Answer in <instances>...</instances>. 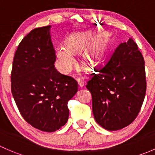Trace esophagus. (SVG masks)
<instances>
[{
	"instance_id": "34e87169",
	"label": "esophagus",
	"mask_w": 155,
	"mask_h": 155,
	"mask_svg": "<svg viewBox=\"0 0 155 155\" xmlns=\"http://www.w3.org/2000/svg\"><path fill=\"white\" fill-rule=\"evenodd\" d=\"M78 85H79V87H83L84 85H85V82H84L82 80L78 79Z\"/></svg>"
}]
</instances>
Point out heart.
I'll return each instance as SVG.
<instances>
[{
    "instance_id": "b5f03b06",
    "label": "heart",
    "mask_w": 155,
    "mask_h": 155,
    "mask_svg": "<svg viewBox=\"0 0 155 155\" xmlns=\"http://www.w3.org/2000/svg\"><path fill=\"white\" fill-rule=\"evenodd\" d=\"M93 31L72 33L64 42V47L56 48V65L61 73L68 74L75 64L73 54H81V63L84 68L91 70L104 60L108 49V40Z\"/></svg>"
}]
</instances>
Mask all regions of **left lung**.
I'll return each mask as SVG.
<instances>
[{"mask_svg": "<svg viewBox=\"0 0 155 155\" xmlns=\"http://www.w3.org/2000/svg\"><path fill=\"white\" fill-rule=\"evenodd\" d=\"M87 82L92 111L98 124L107 130L129 125L140 112L146 81L144 58L130 38L121 43L104 68Z\"/></svg>", "mask_w": 155, "mask_h": 155, "instance_id": "left-lung-1", "label": "left lung"}]
</instances>
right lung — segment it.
<instances>
[{
	"label": "right lung",
	"mask_w": 155,
	"mask_h": 155,
	"mask_svg": "<svg viewBox=\"0 0 155 155\" xmlns=\"http://www.w3.org/2000/svg\"><path fill=\"white\" fill-rule=\"evenodd\" d=\"M51 25L32 30L15 51L11 91L17 107L31 126L54 132L67 123L68 101L77 92L74 79L54 68Z\"/></svg>",
	"instance_id": "right-lung-1"
}]
</instances>
